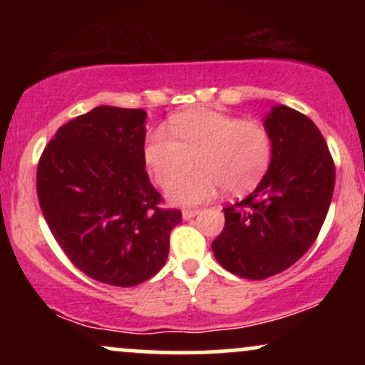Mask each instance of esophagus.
<instances>
[{
    "label": "esophagus",
    "instance_id": "34e87169",
    "mask_svg": "<svg viewBox=\"0 0 365 365\" xmlns=\"http://www.w3.org/2000/svg\"><path fill=\"white\" fill-rule=\"evenodd\" d=\"M197 215H199V209H185V211L182 212L183 220H185V221L192 220V217H195Z\"/></svg>",
    "mask_w": 365,
    "mask_h": 365
}]
</instances>
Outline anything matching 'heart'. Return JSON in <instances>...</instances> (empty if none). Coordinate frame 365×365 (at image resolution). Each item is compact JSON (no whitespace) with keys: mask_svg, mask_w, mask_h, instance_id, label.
I'll list each match as a JSON object with an SVG mask.
<instances>
[{"mask_svg":"<svg viewBox=\"0 0 365 365\" xmlns=\"http://www.w3.org/2000/svg\"><path fill=\"white\" fill-rule=\"evenodd\" d=\"M170 132L173 138L165 130L150 133L144 161L158 185L166 187L175 180L168 188V200L175 206L202 204L223 187L228 194H245L269 168L273 140L257 121L216 110H194L173 116ZM194 158L200 170L182 178Z\"/></svg>","mask_w":365,"mask_h":365,"instance_id":"heart-1","label":"heart"}]
</instances>
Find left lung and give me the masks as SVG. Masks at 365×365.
<instances>
[{
  "instance_id": "1",
  "label": "left lung",
  "mask_w": 365,
  "mask_h": 365,
  "mask_svg": "<svg viewBox=\"0 0 365 365\" xmlns=\"http://www.w3.org/2000/svg\"><path fill=\"white\" fill-rule=\"evenodd\" d=\"M273 140L269 168L235 206L225 207V228L212 242L230 273L264 279L288 269L311 249L334 190V163L319 128L278 104L264 120Z\"/></svg>"
}]
</instances>
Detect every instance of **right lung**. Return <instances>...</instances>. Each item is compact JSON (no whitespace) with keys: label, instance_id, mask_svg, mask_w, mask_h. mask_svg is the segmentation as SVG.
Listing matches in <instances>:
<instances>
[{"label":"right lung","instance_id":"add662e5","mask_svg":"<svg viewBox=\"0 0 365 365\" xmlns=\"http://www.w3.org/2000/svg\"><path fill=\"white\" fill-rule=\"evenodd\" d=\"M144 110L98 106L58 128L37 166L43 216L89 278L135 287L165 266L182 221L161 209L144 161Z\"/></svg>","mask_w":365,"mask_h":365}]
</instances>
